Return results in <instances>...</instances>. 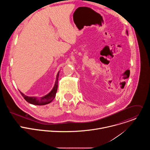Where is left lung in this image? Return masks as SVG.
Segmentation results:
<instances>
[{
  "label": "left lung",
  "instance_id": "obj_1",
  "mask_svg": "<svg viewBox=\"0 0 150 150\" xmlns=\"http://www.w3.org/2000/svg\"><path fill=\"white\" fill-rule=\"evenodd\" d=\"M126 33H127V31H126Z\"/></svg>",
  "mask_w": 150,
  "mask_h": 150
}]
</instances>
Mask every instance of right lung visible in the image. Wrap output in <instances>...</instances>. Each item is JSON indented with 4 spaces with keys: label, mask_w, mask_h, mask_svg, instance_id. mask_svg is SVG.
<instances>
[{
    "label": "right lung",
    "mask_w": 150,
    "mask_h": 150,
    "mask_svg": "<svg viewBox=\"0 0 150 150\" xmlns=\"http://www.w3.org/2000/svg\"><path fill=\"white\" fill-rule=\"evenodd\" d=\"M59 74V71L57 74L55 84H54V86L52 90V91L49 94H47V95H46L43 97H42L40 98H37L36 97H28V96H25V94H24L23 93H21V91H19V92L21 94V95L23 96L24 98L27 102H28L30 104H34V105H45V104H49V103H50V102L52 101V100L54 98V97L56 96V94L57 90V83H58Z\"/></svg>",
    "instance_id": "obj_1"
}]
</instances>
